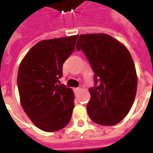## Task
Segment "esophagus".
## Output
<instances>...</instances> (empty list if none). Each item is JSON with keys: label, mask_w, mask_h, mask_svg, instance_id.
I'll return each instance as SVG.
<instances>
[{"label": "esophagus", "mask_w": 153, "mask_h": 153, "mask_svg": "<svg viewBox=\"0 0 153 153\" xmlns=\"http://www.w3.org/2000/svg\"><path fill=\"white\" fill-rule=\"evenodd\" d=\"M74 92H79V91H80V90H81V88H74Z\"/></svg>", "instance_id": "obj_1"}]
</instances>
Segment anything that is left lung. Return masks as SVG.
Segmentation results:
<instances>
[{
  "label": "left lung",
  "instance_id": "left-lung-1",
  "mask_svg": "<svg viewBox=\"0 0 153 153\" xmlns=\"http://www.w3.org/2000/svg\"><path fill=\"white\" fill-rule=\"evenodd\" d=\"M82 50L94 72V86L87 104L90 119L98 125H115L131 108L137 92L135 65L128 49L105 33L80 35Z\"/></svg>",
  "mask_w": 153,
  "mask_h": 153
}]
</instances>
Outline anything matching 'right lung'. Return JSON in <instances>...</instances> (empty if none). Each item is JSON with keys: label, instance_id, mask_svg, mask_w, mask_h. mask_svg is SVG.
Returning <instances> with one entry per match:
<instances>
[{"label": "right lung", "instance_id": "obj_1", "mask_svg": "<svg viewBox=\"0 0 153 153\" xmlns=\"http://www.w3.org/2000/svg\"><path fill=\"white\" fill-rule=\"evenodd\" d=\"M78 35L41 41L26 54L17 77L23 109L46 132L65 127L74 107L71 88L60 83L63 63L73 53Z\"/></svg>", "mask_w": 153, "mask_h": 153}]
</instances>
